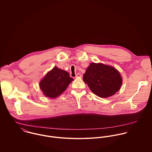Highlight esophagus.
Returning <instances> with one entry per match:
<instances>
[{
  "instance_id": "1",
  "label": "esophagus",
  "mask_w": 152,
  "mask_h": 152,
  "mask_svg": "<svg viewBox=\"0 0 152 152\" xmlns=\"http://www.w3.org/2000/svg\"><path fill=\"white\" fill-rule=\"evenodd\" d=\"M76 78H78V77H80V78H82V74H81L80 73H78L76 76H75Z\"/></svg>"
}]
</instances>
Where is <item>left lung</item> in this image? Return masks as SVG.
Masks as SVG:
<instances>
[{
  "label": "left lung",
  "mask_w": 152,
  "mask_h": 152,
  "mask_svg": "<svg viewBox=\"0 0 152 152\" xmlns=\"http://www.w3.org/2000/svg\"><path fill=\"white\" fill-rule=\"evenodd\" d=\"M83 80L91 91L101 98L114 95L122 84L119 72L112 66L102 63H91L83 75Z\"/></svg>",
  "instance_id": "1"
}]
</instances>
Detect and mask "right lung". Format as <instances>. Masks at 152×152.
Returning a JSON list of instances; mask_svg holds the SVG:
<instances>
[{
    "label": "right lung",
    "mask_w": 152,
    "mask_h": 152,
    "mask_svg": "<svg viewBox=\"0 0 152 152\" xmlns=\"http://www.w3.org/2000/svg\"><path fill=\"white\" fill-rule=\"evenodd\" d=\"M72 80L67 71L54 66L47 73L39 85L46 97L55 98L65 91Z\"/></svg>",
    "instance_id": "1"
}]
</instances>
